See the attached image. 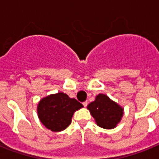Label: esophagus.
I'll return each instance as SVG.
<instances>
[{
	"mask_svg": "<svg viewBox=\"0 0 159 159\" xmlns=\"http://www.w3.org/2000/svg\"><path fill=\"white\" fill-rule=\"evenodd\" d=\"M82 104H83L84 107H86V106H87V104H88V101L83 102V103H82Z\"/></svg>",
	"mask_w": 159,
	"mask_h": 159,
	"instance_id": "obj_1",
	"label": "esophagus"
}]
</instances>
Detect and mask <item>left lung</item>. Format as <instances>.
Here are the masks:
<instances>
[{"label": "left lung", "mask_w": 159, "mask_h": 159, "mask_svg": "<svg viewBox=\"0 0 159 159\" xmlns=\"http://www.w3.org/2000/svg\"><path fill=\"white\" fill-rule=\"evenodd\" d=\"M96 124L104 129H113L121 122L124 109L104 94H99L87 105Z\"/></svg>", "instance_id": "8db88e82"}]
</instances>
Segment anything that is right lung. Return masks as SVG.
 I'll use <instances>...</instances> for the list:
<instances>
[{
  "mask_svg": "<svg viewBox=\"0 0 159 159\" xmlns=\"http://www.w3.org/2000/svg\"><path fill=\"white\" fill-rule=\"evenodd\" d=\"M83 105L64 92L42 98L37 104V115L41 122L51 131L65 130L72 122L73 113Z\"/></svg>",
  "mask_w": 159,
  "mask_h": 159,
  "instance_id": "obj_1",
  "label": "right lung"
}]
</instances>
